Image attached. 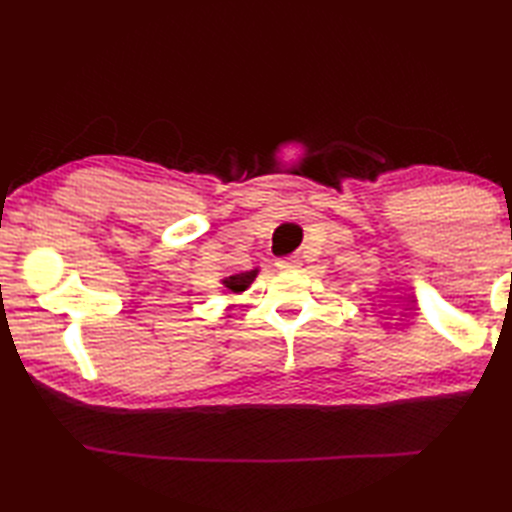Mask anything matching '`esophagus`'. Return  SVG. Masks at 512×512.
<instances>
[{"label": "esophagus", "instance_id": "1", "mask_svg": "<svg viewBox=\"0 0 512 512\" xmlns=\"http://www.w3.org/2000/svg\"><path fill=\"white\" fill-rule=\"evenodd\" d=\"M299 266H301V262L297 257H284L277 262V268L281 270V273H292V270H299Z\"/></svg>", "mask_w": 512, "mask_h": 512}]
</instances>
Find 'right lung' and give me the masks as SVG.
Segmentation results:
<instances>
[{
	"instance_id": "obj_1",
	"label": "right lung",
	"mask_w": 512,
	"mask_h": 512,
	"mask_svg": "<svg viewBox=\"0 0 512 512\" xmlns=\"http://www.w3.org/2000/svg\"><path fill=\"white\" fill-rule=\"evenodd\" d=\"M259 275V268L255 270H248V273H237V275H228L224 279H220V284L224 288L226 295H242L253 284L255 277ZM231 308V306H228Z\"/></svg>"
}]
</instances>
